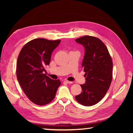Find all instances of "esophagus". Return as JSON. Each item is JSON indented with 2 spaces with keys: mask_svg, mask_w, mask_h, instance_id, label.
Returning a JSON list of instances; mask_svg holds the SVG:
<instances>
[{
  "mask_svg": "<svg viewBox=\"0 0 133 133\" xmlns=\"http://www.w3.org/2000/svg\"><path fill=\"white\" fill-rule=\"evenodd\" d=\"M64 82L67 83V84H72L73 83V82H70V81H68V80H64Z\"/></svg>",
  "mask_w": 133,
  "mask_h": 133,
  "instance_id": "esophagus-1",
  "label": "esophagus"
}]
</instances>
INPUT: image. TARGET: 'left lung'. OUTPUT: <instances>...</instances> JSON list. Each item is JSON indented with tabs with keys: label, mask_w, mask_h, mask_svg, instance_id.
<instances>
[{
	"label": "left lung",
	"mask_w": 133,
	"mask_h": 133,
	"mask_svg": "<svg viewBox=\"0 0 133 133\" xmlns=\"http://www.w3.org/2000/svg\"><path fill=\"white\" fill-rule=\"evenodd\" d=\"M75 41L84 48L82 67L85 73V83L80 85L82 91L76 100L85 106H91L104 97L110 86L112 59L107 47L98 38L84 36Z\"/></svg>",
	"instance_id": "obj_1"
}]
</instances>
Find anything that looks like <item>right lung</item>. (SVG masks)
<instances>
[{"label":"right lung","instance_id":"1","mask_svg":"<svg viewBox=\"0 0 133 133\" xmlns=\"http://www.w3.org/2000/svg\"><path fill=\"white\" fill-rule=\"evenodd\" d=\"M60 42L33 39L24 45L18 56L17 80L29 100L36 104L50 103L61 84L59 80H53L43 74L44 67L50 62L51 53Z\"/></svg>","mask_w":133,"mask_h":133}]
</instances>
